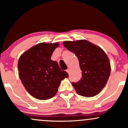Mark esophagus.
Segmentation results:
<instances>
[{"mask_svg": "<svg viewBox=\"0 0 128 128\" xmlns=\"http://www.w3.org/2000/svg\"><path fill=\"white\" fill-rule=\"evenodd\" d=\"M66 72H67V73H68V72H69V68H67V69L66 70Z\"/></svg>", "mask_w": 128, "mask_h": 128, "instance_id": "1", "label": "esophagus"}]
</instances>
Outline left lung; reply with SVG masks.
<instances>
[{"label":"left lung","mask_w":128,"mask_h":128,"mask_svg":"<svg viewBox=\"0 0 128 128\" xmlns=\"http://www.w3.org/2000/svg\"><path fill=\"white\" fill-rule=\"evenodd\" d=\"M63 44L75 53L82 70L81 80L72 83L76 92L86 97L97 95L104 88L110 74L108 56L100 47L86 40L65 41Z\"/></svg>","instance_id":"8db88e82"}]
</instances>
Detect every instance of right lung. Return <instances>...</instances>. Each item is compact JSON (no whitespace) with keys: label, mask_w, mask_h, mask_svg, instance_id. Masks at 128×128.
<instances>
[{"label":"right lung","mask_w":128,"mask_h":128,"mask_svg":"<svg viewBox=\"0 0 128 128\" xmlns=\"http://www.w3.org/2000/svg\"><path fill=\"white\" fill-rule=\"evenodd\" d=\"M58 46V43L38 44L19 58V78L26 91L37 99L46 100L53 97L61 80L68 77L56 61L51 60L53 51Z\"/></svg>","instance_id":"obj_1"}]
</instances>
